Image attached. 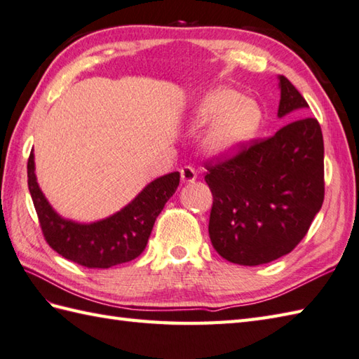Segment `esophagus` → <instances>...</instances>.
Segmentation results:
<instances>
[{
	"mask_svg": "<svg viewBox=\"0 0 359 359\" xmlns=\"http://www.w3.org/2000/svg\"><path fill=\"white\" fill-rule=\"evenodd\" d=\"M180 177L182 182H185V184H191L197 179V172L193 166H185L180 170Z\"/></svg>",
	"mask_w": 359,
	"mask_h": 359,
	"instance_id": "34e87169",
	"label": "esophagus"
}]
</instances>
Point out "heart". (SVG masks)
Masks as SVG:
<instances>
[{"label":"heart","instance_id":"1","mask_svg":"<svg viewBox=\"0 0 359 359\" xmlns=\"http://www.w3.org/2000/svg\"><path fill=\"white\" fill-rule=\"evenodd\" d=\"M208 121L201 148L210 157L224 158L238 152L255 135L261 123V111L238 90L217 88L205 94L193 112L194 125L201 126Z\"/></svg>","mask_w":359,"mask_h":359}]
</instances>
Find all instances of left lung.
I'll return each mask as SVG.
<instances>
[{
	"label": "left lung",
	"mask_w": 359,
	"mask_h": 359,
	"mask_svg": "<svg viewBox=\"0 0 359 359\" xmlns=\"http://www.w3.org/2000/svg\"><path fill=\"white\" fill-rule=\"evenodd\" d=\"M278 80V117L306 116L299 90L284 75ZM205 168L212 193L210 239L233 264L253 266L288 255L323 207L324 140L316 118H296L270 139Z\"/></svg>",
	"instance_id": "1"
}]
</instances>
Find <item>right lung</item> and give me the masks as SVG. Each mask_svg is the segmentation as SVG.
I'll return each instance as SVG.
<instances>
[{
  "mask_svg": "<svg viewBox=\"0 0 359 359\" xmlns=\"http://www.w3.org/2000/svg\"><path fill=\"white\" fill-rule=\"evenodd\" d=\"M180 174L162 175L144 187L126 207L90 224L65 219L38 187L34 151L27 162V185L44 239L58 255L88 269H109L142 255L152 226L179 187Z\"/></svg>",
  "mask_w": 359,
  "mask_h": 359,
  "instance_id": "1",
  "label": "right lung"
}]
</instances>
